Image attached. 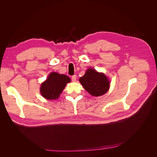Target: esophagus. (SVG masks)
Segmentation results:
<instances>
[{"instance_id": "34e87169", "label": "esophagus", "mask_w": 157, "mask_h": 157, "mask_svg": "<svg viewBox=\"0 0 157 157\" xmlns=\"http://www.w3.org/2000/svg\"><path fill=\"white\" fill-rule=\"evenodd\" d=\"M76 80H77V76L73 75L72 77V81L75 82H76Z\"/></svg>"}]
</instances>
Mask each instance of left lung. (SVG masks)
<instances>
[{
	"label": "left lung",
	"instance_id": "obj_1",
	"mask_svg": "<svg viewBox=\"0 0 157 157\" xmlns=\"http://www.w3.org/2000/svg\"><path fill=\"white\" fill-rule=\"evenodd\" d=\"M79 81L90 94L96 97L105 94L110 87V82L105 75L93 68L88 69Z\"/></svg>",
	"mask_w": 157,
	"mask_h": 157
}]
</instances>
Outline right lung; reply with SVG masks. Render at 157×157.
<instances>
[{"instance_id":"obj_1","label":"right lung","mask_w":157,"mask_h":157,"mask_svg":"<svg viewBox=\"0 0 157 157\" xmlns=\"http://www.w3.org/2000/svg\"><path fill=\"white\" fill-rule=\"evenodd\" d=\"M71 82V79L67 75L58 73H51L40 86L42 96L47 99H56L59 98L66 84Z\"/></svg>"}]
</instances>
